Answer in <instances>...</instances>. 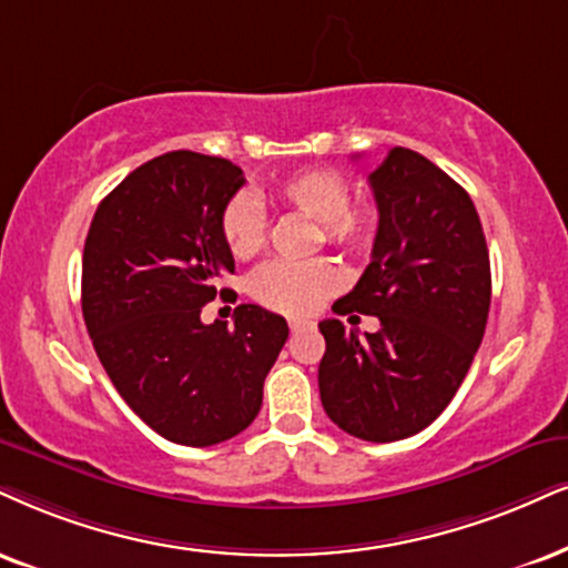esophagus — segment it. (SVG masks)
<instances>
[{"label":"esophagus","instance_id":"esophagus-1","mask_svg":"<svg viewBox=\"0 0 568 568\" xmlns=\"http://www.w3.org/2000/svg\"><path fill=\"white\" fill-rule=\"evenodd\" d=\"M307 326H313V321H307V318H292L290 321L292 332H303V328H307Z\"/></svg>","mask_w":568,"mask_h":568}]
</instances>
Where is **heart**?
<instances>
[{
    "mask_svg": "<svg viewBox=\"0 0 568 568\" xmlns=\"http://www.w3.org/2000/svg\"><path fill=\"white\" fill-rule=\"evenodd\" d=\"M273 197L286 210L321 223L324 240L345 250H358L376 231V213L368 205H349V186L328 168H311L284 179ZM223 240L236 257H252L265 244V213L250 194H236L223 210ZM339 290V271L326 261L265 263L250 278L257 303L284 316H311L328 295Z\"/></svg>",
    "mask_w": 568,
    "mask_h": 568,
    "instance_id": "1",
    "label": "heart"
}]
</instances>
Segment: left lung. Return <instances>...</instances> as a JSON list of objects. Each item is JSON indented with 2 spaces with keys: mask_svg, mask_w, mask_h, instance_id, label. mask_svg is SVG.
Segmentation results:
<instances>
[{
  "mask_svg": "<svg viewBox=\"0 0 568 568\" xmlns=\"http://www.w3.org/2000/svg\"><path fill=\"white\" fill-rule=\"evenodd\" d=\"M368 184L379 210L371 263L332 311L382 326L358 334L339 318L321 321L318 389L342 432L395 443L426 429L466 379L493 278L477 207L443 168L395 146Z\"/></svg>",
  "mask_w": 568,
  "mask_h": 568,
  "instance_id": "1",
  "label": "left lung"
}]
</instances>
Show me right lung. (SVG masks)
I'll return each mask as SVG.
<instances>
[{
  "mask_svg": "<svg viewBox=\"0 0 568 568\" xmlns=\"http://www.w3.org/2000/svg\"><path fill=\"white\" fill-rule=\"evenodd\" d=\"M242 184L229 160L165 152L100 202L83 244L81 307L97 355L129 408L179 445L247 429L290 337L261 305L236 307L231 328L200 318L215 295L231 300L221 219Z\"/></svg>",
  "mask_w": 568,
  "mask_h": 568,
  "instance_id": "obj_1",
  "label": "right lung"
}]
</instances>
